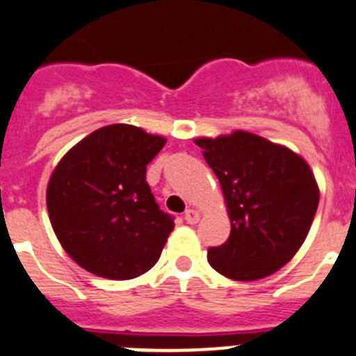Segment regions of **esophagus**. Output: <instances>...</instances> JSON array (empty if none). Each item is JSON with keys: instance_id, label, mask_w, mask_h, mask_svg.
<instances>
[{"instance_id": "obj_1", "label": "esophagus", "mask_w": 356, "mask_h": 356, "mask_svg": "<svg viewBox=\"0 0 356 356\" xmlns=\"http://www.w3.org/2000/svg\"><path fill=\"white\" fill-rule=\"evenodd\" d=\"M184 216H185V222H187V224H196V222L200 220V213L195 209H187L185 211Z\"/></svg>"}]
</instances>
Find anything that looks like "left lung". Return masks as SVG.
<instances>
[{
    "label": "left lung",
    "mask_w": 356,
    "mask_h": 356,
    "mask_svg": "<svg viewBox=\"0 0 356 356\" xmlns=\"http://www.w3.org/2000/svg\"><path fill=\"white\" fill-rule=\"evenodd\" d=\"M195 143L222 185L231 220L227 242L207 251L213 269L240 282L277 273L300 249L318 207L307 161L245 131Z\"/></svg>",
    "instance_id": "8db88e82"
}]
</instances>
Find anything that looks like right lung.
I'll return each mask as SVG.
<instances>
[{"mask_svg": "<svg viewBox=\"0 0 356 356\" xmlns=\"http://www.w3.org/2000/svg\"><path fill=\"white\" fill-rule=\"evenodd\" d=\"M165 142L114 123L90 132L56 165L47 185L49 218L85 271L131 280L158 262L175 220L154 202L145 172Z\"/></svg>", "mask_w": 356, "mask_h": 356, "instance_id": "1", "label": "right lung"}]
</instances>
